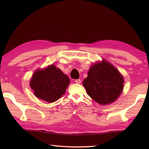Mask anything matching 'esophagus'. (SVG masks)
<instances>
[{"label": "esophagus", "instance_id": "1", "mask_svg": "<svg viewBox=\"0 0 149 149\" xmlns=\"http://www.w3.org/2000/svg\"><path fill=\"white\" fill-rule=\"evenodd\" d=\"M81 80L80 79H76L75 81V83H77V84H80L81 83Z\"/></svg>", "mask_w": 149, "mask_h": 149}]
</instances>
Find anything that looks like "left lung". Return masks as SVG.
Returning <instances> with one entry per match:
<instances>
[{
    "label": "left lung",
    "instance_id": "8db88e82",
    "mask_svg": "<svg viewBox=\"0 0 149 149\" xmlns=\"http://www.w3.org/2000/svg\"><path fill=\"white\" fill-rule=\"evenodd\" d=\"M123 83L122 75L105 59L95 63L83 82L88 95L102 105L113 103L118 99L123 91Z\"/></svg>",
    "mask_w": 149,
    "mask_h": 149
}]
</instances>
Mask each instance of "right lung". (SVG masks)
<instances>
[{"label":"right lung","mask_w":149,"mask_h":149,"mask_svg":"<svg viewBox=\"0 0 149 149\" xmlns=\"http://www.w3.org/2000/svg\"><path fill=\"white\" fill-rule=\"evenodd\" d=\"M70 79L54 65L37 70L30 82V86L36 97L50 103L58 100L65 93Z\"/></svg>","instance_id":"1"}]
</instances>
